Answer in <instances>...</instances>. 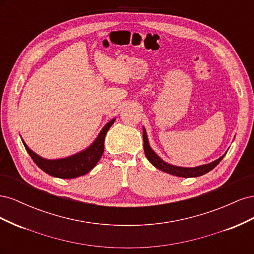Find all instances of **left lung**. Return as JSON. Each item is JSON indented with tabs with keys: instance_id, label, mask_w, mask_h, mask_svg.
I'll list each match as a JSON object with an SVG mask.
<instances>
[{
	"instance_id": "left-lung-1",
	"label": "left lung",
	"mask_w": 254,
	"mask_h": 254,
	"mask_svg": "<svg viewBox=\"0 0 254 254\" xmlns=\"http://www.w3.org/2000/svg\"><path fill=\"white\" fill-rule=\"evenodd\" d=\"M143 140H144V152H145V156L146 158L148 159L149 162L157 167L158 170L162 171L164 173L167 174H171L177 177H184V178H191V177H199V176H202L206 173H209L210 171H212L213 168L216 166L220 161L222 160L226 156V153L222 157H220L219 159L213 161V162L209 163V164H204V165H200V166H197V167H179V166H175V165H171L161 159L160 157H158L157 153L153 151L150 146L148 144V139H147V135H146V131L145 129L143 128Z\"/></svg>"
}]
</instances>
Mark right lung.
I'll return each instance as SVG.
<instances>
[{
	"instance_id": "add662e5",
	"label": "right lung",
	"mask_w": 254,
	"mask_h": 254,
	"mask_svg": "<svg viewBox=\"0 0 254 254\" xmlns=\"http://www.w3.org/2000/svg\"><path fill=\"white\" fill-rule=\"evenodd\" d=\"M114 121L115 119H113L109 123H107V125H105V127L102 129V131L99 132L98 136L96 137V140L89 148L68 158L60 160L43 159L36 155L33 150H30L24 142H23V144H24L25 149L34 160V162L37 164V166H39L43 172L53 177H57V178L73 179L76 178V177L86 175L97 164L104 152V142L106 133L112 126Z\"/></svg>"
}]
</instances>
